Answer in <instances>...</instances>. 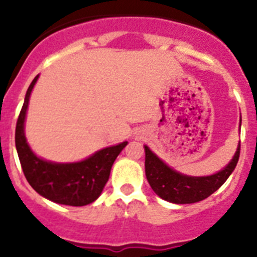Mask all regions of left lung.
<instances>
[{"mask_svg": "<svg viewBox=\"0 0 257 257\" xmlns=\"http://www.w3.org/2000/svg\"><path fill=\"white\" fill-rule=\"evenodd\" d=\"M144 148L145 175L152 189L165 201L185 205V203H194L207 198L225 183L239 160L240 142L233 160L229 162L225 169H222L215 175L202 176V178H193L174 171L169 166L165 165L156 154L152 153L148 147Z\"/></svg>", "mask_w": 257, "mask_h": 257, "instance_id": "left-lung-1", "label": "left lung"}]
</instances>
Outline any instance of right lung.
Listing matches in <instances>:
<instances>
[{
	"instance_id": "obj_1",
	"label": "right lung",
	"mask_w": 257,
	"mask_h": 257,
	"mask_svg": "<svg viewBox=\"0 0 257 257\" xmlns=\"http://www.w3.org/2000/svg\"><path fill=\"white\" fill-rule=\"evenodd\" d=\"M38 76L29 85L15 128V145L24 176L38 194L55 203L88 205L103 192L113 162L126 147L127 142L101 149L78 163H51L36 157L29 149L24 136V119L32 88Z\"/></svg>"
}]
</instances>
